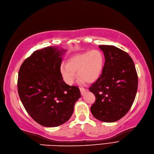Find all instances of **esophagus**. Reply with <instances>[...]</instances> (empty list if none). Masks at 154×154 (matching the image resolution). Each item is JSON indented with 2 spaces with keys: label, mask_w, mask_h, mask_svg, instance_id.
Instances as JSON below:
<instances>
[{
  "label": "esophagus",
  "mask_w": 154,
  "mask_h": 154,
  "mask_svg": "<svg viewBox=\"0 0 154 154\" xmlns=\"http://www.w3.org/2000/svg\"><path fill=\"white\" fill-rule=\"evenodd\" d=\"M80 89V91H81V95L82 96H83L84 94L88 91V90L87 89H85V88H79Z\"/></svg>",
  "instance_id": "obj_1"
}]
</instances>
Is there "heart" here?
Instances as JSON below:
<instances>
[{"instance_id": "b5f03b06", "label": "heart", "mask_w": 154, "mask_h": 154, "mask_svg": "<svg viewBox=\"0 0 154 154\" xmlns=\"http://www.w3.org/2000/svg\"><path fill=\"white\" fill-rule=\"evenodd\" d=\"M105 58L100 51L94 49L71 56L66 60V66L60 67L63 79L72 85L76 79L77 72L80 81L93 82L100 77L103 69Z\"/></svg>"}]
</instances>
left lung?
Returning a JSON list of instances; mask_svg holds the SVG:
<instances>
[{"label":"left lung","mask_w":154,"mask_h":154,"mask_svg":"<svg viewBox=\"0 0 154 154\" xmlns=\"http://www.w3.org/2000/svg\"><path fill=\"white\" fill-rule=\"evenodd\" d=\"M105 62L102 73L89 90L96 96L90 111L96 119L114 122L124 117L136 96L138 77L132 58L113 45H100Z\"/></svg>","instance_id":"1"}]
</instances>
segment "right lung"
<instances>
[{"label":"right lung","mask_w":154,"mask_h":154,"mask_svg":"<svg viewBox=\"0 0 154 154\" xmlns=\"http://www.w3.org/2000/svg\"><path fill=\"white\" fill-rule=\"evenodd\" d=\"M66 51L55 46L37 50L19 71L17 89L22 103L32 119L45 127L68 121L81 97L79 88L63 81L60 66Z\"/></svg>","instance_id":"obj_1"}]
</instances>
